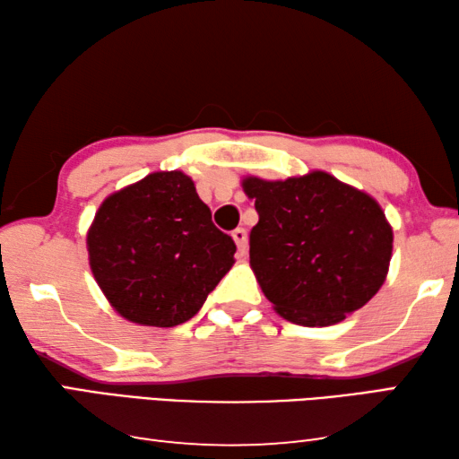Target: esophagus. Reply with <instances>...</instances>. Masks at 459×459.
Instances as JSON below:
<instances>
[{
  "instance_id": "1",
  "label": "esophagus",
  "mask_w": 459,
  "mask_h": 459,
  "mask_svg": "<svg viewBox=\"0 0 459 459\" xmlns=\"http://www.w3.org/2000/svg\"><path fill=\"white\" fill-rule=\"evenodd\" d=\"M232 240H235V243H237L238 255L240 256L247 255V247H248V243H247V230L245 229H235V230H232Z\"/></svg>"
}]
</instances>
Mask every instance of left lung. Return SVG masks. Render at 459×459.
<instances>
[{
    "instance_id": "1",
    "label": "left lung",
    "mask_w": 459,
    "mask_h": 459,
    "mask_svg": "<svg viewBox=\"0 0 459 459\" xmlns=\"http://www.w3.org/2000/svg\"><path fill=\"white\" fill-rule=\"evenodd\" d=\"M258 222L251 269L282 319L329 327L385 282L394 229L379 203L325 170L287 180L245 177Z\"/></svg>"
}]
</instances>
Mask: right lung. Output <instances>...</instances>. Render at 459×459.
I'll list each match as a JSON object with an SVG mask.
<instances>
[{"instance_id":"add662e5","label":"right lung","mask_w":459,"mask_h":459,"mask_svg":"<svg viewBox=\"0 0 459 459\" xmlns=\"http://www.w3.org/2000/svg\"><path fill=\"white\" fill-rule=\"evenodd\" d=\"M86 247L112 309L144 327H177L195 316L237 253L182 170L152 172L112 193L96 211Z\"/></svg>"}]
</instances>
